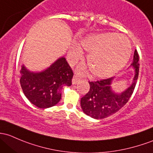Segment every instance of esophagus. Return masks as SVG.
<instances>
[{
  "label": "esophagus",
  "instance_id": "1",
  "mask_svg": "<svg viewBox=\"0 0 153 153\" xmlns=\"http://www.w3.org/2000/svg\"><path fill=\"white\" fill-rule=\"evenodd\" d=\"M79 80H80V78H78V77L77 76V75H74L73 78H72V84H76V83H78Z\"/></svg>",
  "mask_w": 153,
  "mask_h": 153
}]
</instances>
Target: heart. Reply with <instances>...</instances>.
<instances>
[{"mask_svg": "<svg viewBox=\"0 0 153 153\" xmlns=\"http://www.w3.org/2000/svg\"><path fill=\"white\" fill-rule=\"evenodd\" d=\"M81 48L89 53L87 63L94 77L105 78L121 70L128 62L131 53V45L125 36L114 33H104L86 36L81 40ZM83 51L75 45L70 51L71 62H77Z\"/></svg>", "mask_w": 153, "mask_h": 153, "instance_id": "b5f03b06", "label": "heart"}]
</instances>
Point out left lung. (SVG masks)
Returning a JSON list of instances; mask_svg holds the SVG:
<instances>
[{
    "label": "left lung",
    "instance_id": "8db88e82",
    "mask_svg": "<svg viewBox=\"0 0 153 153\" xmlns=\"http://www.w3.org/2000/svg\"><path fill=\"white\" fill-rule=\"evenodd\" d=\"M139 56L135 51L131 65L135 69V76L131 86L123 92L116 94L111 89L113 78L97 81H89L90 89L81 99L83 111L86 115L101 120L114 114L121 109L131 98L139 77Z\"/></svg>",
    "mask_w": 153,
    "mask_h": 153
}]
</instances>
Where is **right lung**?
<instances>
[{
  "instance_id": "obj_1",
  "label": "right lung",
  "mask_w": 153,
  "mask_h": 153,
  "mask_svg": "<svg viewBox=\"0 0 153 153\" xmlns=\"http://www.w3.org/2000/svg\"><path fill=\"white\" fill-rule=\"evenodd\" d=\"M72 77L71 67L62 57L40 72H30L22 65L20 82L24 94L32 104L47 108L60 101L62 87L71 86Z\"/></svg>"
}]
</instances>
